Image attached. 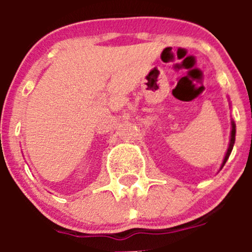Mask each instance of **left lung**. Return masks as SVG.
Returning a JSON list of instances; mask_svg holds the SVG:
<instances>
[{"label": "left lung", "mask_w": 252, "mask_h": 252, "mask_svg": "<svg viewBox=\"0 0 252 252\" xmlns=\"http://www.w3.org/2000/svg\"><path fill=\"white\" fill-rule=\"evenodd\" d=\"M235 123L232 121V131H230V140H229V146H228V150L227 152H225V156H224V159H223V163L222 166H220V169L223 168V166L225 164V162H227V159L229 158L230 154H232V150H233V146H234V142H235Z\"/></svg>", "instance_id": "1"}]
</instances>
